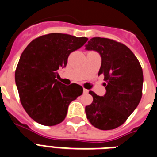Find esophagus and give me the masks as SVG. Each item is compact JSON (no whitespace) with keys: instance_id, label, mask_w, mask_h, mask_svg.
Listing matches in <instances>:
<instances>
[{"instance_id":"esophagus-1","label":"esophagus","mask_w":157,"mask_h":157,"mask_svg":"<svg viewBox=\"0 0 157 157\" xmlns=\"http://www.w3.org/2000/svg\"><path fill=\"white\" fill-rule=\"evenodd\" d=\"M83 93H84L85 94H87V93H89V90H86V89H83Z\"/></svg>"}]
</instances>
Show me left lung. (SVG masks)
<instances>
[{"instance_id": "1", "label": "left lung", "mask_w": 157, "mask_h": 157, "mask_svg": "<svg viewBox=\"0 0 157 157\" xmlns=\"http://www.w3.org/2000/svg\"><path fill=\"white\" fill-rule=\"evenodd\" d=\"M101 56L98 75H103L106 86L103 96L89 93L93 103L86 107L87 119L100 130H111L126 121L136 110L142 95L143 73L139 60L132 50L113 40L93 37L86 45Z\"/></svg>"}]
</instances>
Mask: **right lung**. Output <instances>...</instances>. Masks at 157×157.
Here are the masks:
<instances>
[{"instance_id":"right-lung-1","label":"right lung","mask_w":157,"mask_h":157,"mask_svg":"<svg viewBox=\"0 0 157 157\" xmlns=\"http://www.w3.org/2000/svg\"><path fill=\"white\" fill-rule=\"evenodd\" d=\"M87 40L54 33L36 38L22 52L15 70V83L23 108L37 123L54 126L62 122L70 103L82 94L81 86H65L56 78L59 69L67 65L69 54Z\"/></svg>"}]
</instances>
